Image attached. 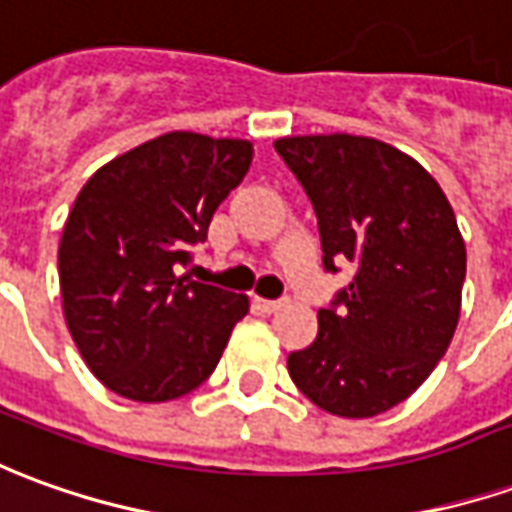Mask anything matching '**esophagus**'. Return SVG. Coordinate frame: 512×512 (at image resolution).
<instances>
[{
    "mask_svg": "<svg viewBox=\"0 0 512 512\" xmlns=\"http://www.w3.org/2000/svg\"><path fill=\"white\" fill-rule=\"evenodd\" d=\"M255 302H257V307L263 310V313H277V310L285 305L282 299H255Z\"/></svg>",
    "mask_w": 512,
    "mask_h": 512,
    "instance_id": "34e87169",
    "label": "esophagus"
}]
</instances>
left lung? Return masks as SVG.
<instances>
[{"mask_svg":"<svg viewBox=\"0 0 512 512\" xmlns=\"http://www.w3.org/2000/svg\"><path fill=\"white\" fill-rule=\"evenodd\" d=\"M316 210L321 263H355L352 282L318 310V335L288 355L307 399L343 418L405 402L446 355L460 318L466 244L430 171L363 135L274 141Z\"/></svg>","mask_w":512,"mask_h":512,"instance_id":"obj_1","label":"left lung"}]
</instances>
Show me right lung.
I'll return each mask as SVG.
<instances>
[{
	"instance_id": "add662e5",
	"label": "right lung",
	"mask_w": 512,
	"mask_h": 512,
	"mask_svg": "<svg viewBox=\"0 0 512 512\" xmlns=\"http://www.w3.org/2000/svg\"><path fill=\"white\" fill-rule=\"evenodd\" d=\"M252 144L166 132L96 171L57 249L63 313L85 366L132 402H169L219 366L244 293L180 277Z\"/></svg>"
}]
</instances>
